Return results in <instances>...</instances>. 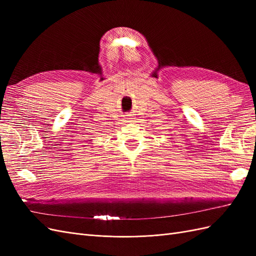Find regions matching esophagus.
Returning <instances> with one entry per match:
<instances>
[{"label": "esophagus", "mask_w": 256, "mask_h": 256, "mask_svg": "<svg viewBox=\"0 0 256 256\" xmlns=\"http://www.w3.org/2000/svg\"><path fill=\"white\" fill-rule=\"evenodd\" d=\"M131 120H132V118H130V116L127 115V118H124V120H125V122H131Z\"/></svg>", "instance_id": "1"}]
</instances>
